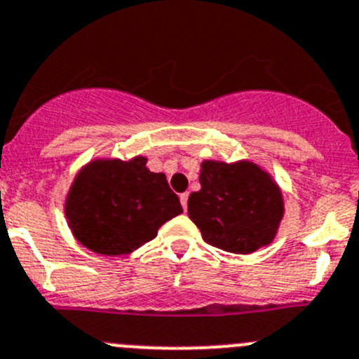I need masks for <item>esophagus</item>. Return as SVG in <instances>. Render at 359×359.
<instances>
[{
	"instance_id": "1",
	"label": "esophagus",
	"mask_w": 359,
	"mask_h": 359,
	"mask_svg": "<svg viewBox=\"0 0 359 359\" xmlns=\"http://www.w3.org/2000/svg\"><path fill=\"white\" fill-rule=\"evenodd\" d=\"M187 198H189V193L180 194V205H182L184 210H187Z\"/></svg>"
}]
</instances>
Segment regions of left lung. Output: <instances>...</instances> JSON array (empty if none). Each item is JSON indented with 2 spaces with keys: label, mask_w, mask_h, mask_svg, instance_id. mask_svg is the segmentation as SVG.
<instances>
[{
  "label": "left lung",
  "mask_w": 359,
  "mask_h": 359,
  "mask_svg": "<svg viewBox=\"0 0 359 359\" xmlns=\"http://www.w3.org/2000/svg\"><path fill=\"white\" fill-rule=\"evenodd\" d=\"M201 189L189 194L187 214L207 243L233 254L270 245L284 217L283 189L272 173L249 159H203Z\"/></svg>",
  "instance_id": "8db88e82"
}]
</instances>
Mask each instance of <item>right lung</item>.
Here are the masks:
<instances>
[{
    "mask_svg": "<svg viewBox=\"0 0 359 359\" xmlns=\"http://www.w3.org/2000/svg\"><path fill=\"white\" fill-rule=\"evenodd\" d=\"M182 214L165 173L147 168L145 156L123 161L96 158L76 172L65 200L73 236L102 256L131 254Z\"/></svg>",
    "mask_w": 359,
    "mask_h": 359,
    "instance_id": "1",
    "label": "right lung"
}]
</instances>
